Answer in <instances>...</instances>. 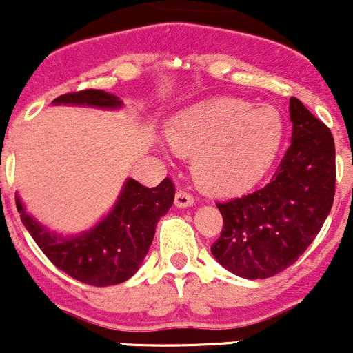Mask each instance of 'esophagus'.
I'll list each match as a JSON object with an SVG mask.
<instances>
[{
    "mask_svg": "<svg viewBox=\"0 0 353 353\" xmlns=\"http://www.w3.org/2000/svg\"><path fill=\"white\" fill-rule=\"evenodd\" d=\"M193 202H195V199H193L192 193L183 192V190H179V192L176 193V205H177V208H190V205H193Z\"/></svg>",
    "mask_w": 353,
    "mask_h": 353,
    "instance_id": "34e87169",
    "label": "esophagus"
}]
</instances>
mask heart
<instances>
[{
    "label": "heart",
    "mask_w": 353,
    "mask_h": 353,
    "mask_svg": "<svg viewBox=\"0 0 353 353\" xmlns=\"http://www.w3.org/2000/svg\"><path fill=\"white\" fill-rule=\"evenodd\" d=\"M167 139L179 153L195 154L193 172L205 190L230 195L268 174L281 145L283 121L272 107L214 100L177 114Z\"/></svg>",
    "instance_id": "b5f03b06"
}]
</instances>
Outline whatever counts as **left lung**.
<instances>
[{
	"instance_id": "left-lung-1",
	"label": "left lung",
	"mask_w": 353,
	"mask_h": 353,
	"mask_svg": "<svg viewBox=\"0 0 353 353\" xmlns=\"http://www.w3.org/2000/svg\"><path fill=\"white\" fill-rule=\"evenodd\" d=\"M292 142L274 176L253 193L218 202L223 228L211 253L227 271L265 279L297 262L334 202L336 149L331 130L290 98Z\"/></svg>"
}]
</instances>
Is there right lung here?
I'll return each mask as SVG.
<instances>
[{
	"label": "right lung",
	"instance_id": "obj_1",
	"mask_svg": "<svg viewBox=\"0 0 353 353\" xmlns=\"http://www.w3.org/2000/svg\"><path fill=\"white\" fill-rule=\"evenodd\" d=\"M52 103L100 109L121 107L119 98L101 90L66 93ZM174 195L176 188L170 177H165L154 188L128 179L110 214L77 237L56 236L24 212L21 200L15 199V204L24 227L56 268L85 285L110 287L132 278L141 268L153 243L158 220L172 208Z\"/></svg>",
	"mask_w": 353,
	"mask_h": 353
}]
</instances>
